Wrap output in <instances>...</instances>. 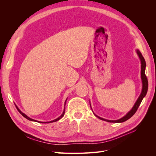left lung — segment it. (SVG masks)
<instances>
[{
    "instance_id": "1",
    "label": "left lung",
    "mask_w": 156,
    "mask_h": 156,
    "mask_svg": "<svg viewBox=\"0 0 156 156\" xmlns=\"http://www.w3.org/2000/svg\"><path fill=\"white\" fill-rule=\"evenodd\" d=\"M136 53L139 55V57L140 60L141 62V79H142V83H143V88H142V92H141L140 96L139 97V98L137 99V100L135 102L134 106L133 107V108H131V110L130 111H129L127 113V115H125L124 117L121 118V119L116 120H106L103 119V118H101L100 116H98L97 115H96L98 119H100L102 120H105L108 122H115V123H121V122H124L126 120H127L128 119H129L130 118L133 116L135 113L136 112V111H137V108H139L141 101H142L143 99L144 98V96H146V93H147L148 91V79L147 77H146V75H145V68H146V62L144 58V57L143 56L142 54H141L139 50H136Z\"/></svg>"
}]
</instances>
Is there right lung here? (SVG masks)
Listing matches in <instances>:
<instances>
[{
  "label": "right lung",
  "mask_w": 156,
  "mask_h": 156,
  "mask_svg": "<svg viewBox=\"0 0 156 156\" xmlns=\"http://www.w3.org/2000/svg\"><path fill=\"white\" fill-rule=\"evenodd\" d=\"M66 101H65V105H66ZM17 107V108L18 109V111H19V112H20V113H21V115H22V116H24L25 119H28L29 120H30V121H34V122H39V123H51V122H56V121H58V120H59L60 119H62V118L64 116V113H65V109H64V111H63V113L62 115H61V116H59L58 118H57V119H55V120H52V121H50V122H39V121H37V120H34V119H30V118H29V116H27L25 113H23V112H22L20 109H19L18 108V107ZM64 108H65V107H64Z\"/></svg>",
  "instance_id": "obj_1"
}]
</instances>
